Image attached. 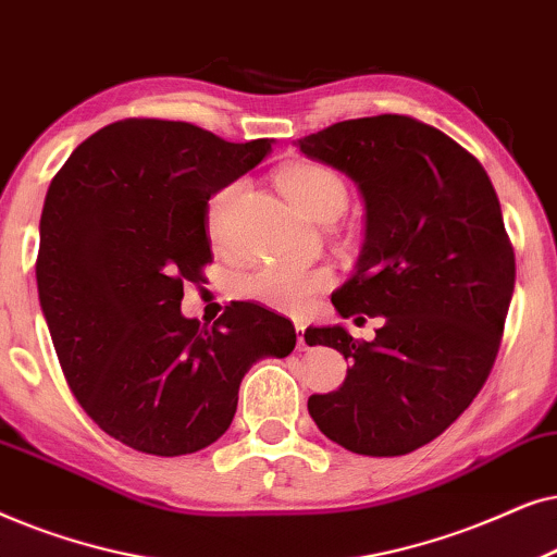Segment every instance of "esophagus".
<instances>
[{
  "mask_svg": "<svg viewBox=\"0 0 557 557\" xmlns=\"http://www.w3.org/2000/svg\"><path fill=\"white\" fill-rule=\"evenodd\" d=\"M295 331H298V346H300V348H308V338H306V325L298 323V325H295Z\"/></svg>",
  "mask_w": 557,
  "mask_h": 557,
  "instance_id": "obj_1",
  "label": "esophagus"
}]
</instances>
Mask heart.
I'll return each instance as SVG.
<instances>
[{
    "label": "heart",
    "mask_w": 557,
    "mask_h": 557,
    "mask_svg": "<svg viewBox=\"0 0 557 557\" xmlns=\"http://www.w3.org/2000/svg\"><path fill=\"white\" fill-rule=\"evenodd\" d=\"M277 185L295 209L306 213L318 224L336 221L348 206V185L341 173L313 160L290 162L277 173ZM239 183H228L211 196L206 209V228L211 239H219L224 232V216L232 198L239 193ZM333 283V274L325 267L302 264H259L255 270L239 274L234 280V293L242 300L259 302V306L283 310V313H300L308 308L315 293Z\"/></svg>",
    "instance_id": "heart-1"
}]
</instances>
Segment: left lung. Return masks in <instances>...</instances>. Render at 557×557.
<instances>
[{"label": "left lung", "instance_id": "left-lung-1", "mask_svg": "<svg viewBox=\"0 0 557 557\" xmlns=\"http://www.w3.org/2000/svg\"><path fill=\"white\" fill-rule=\"evenodd\" d=\"M298 145L364 198V244L333 308L384 318L364 344L341 323L306 331L351 361L308 412L351 454H412L473 403L499 351L515 293L499 198L473 154L410 116L348 119Z\"/></svg>", "mask_w": 557, "mask_h": 557}]
</instances>
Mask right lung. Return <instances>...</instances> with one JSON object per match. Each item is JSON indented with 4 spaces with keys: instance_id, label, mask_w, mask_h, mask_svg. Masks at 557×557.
Masks as SVG:
<instances>
[{
    "instance_id": "right-lung-1",
    "label": "right lung",
    "mask_w": 557,
    "mask_h": 557,
    "mask_svg": "<svg viewBox=\"0 0 557 557\" xmlns=\"http://www.w3.org/2000/svg\"><path fill=\"white\" fill-rule=\"evenodd\" d=\"M272 152L185 122L124 119L81 143L40 216L37 295L88 418L152 456L196 454L232 425L239 384L295 348L287 318L236 302L216 323L181 313L211 262L213 193Z\"/></svg>"
}]
</instances>
